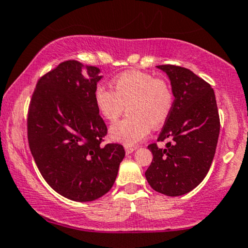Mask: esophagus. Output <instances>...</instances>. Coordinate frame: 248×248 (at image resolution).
<instances>
[{
    "instance_id": "34e87169",
    "label": "esophagus",
    "mask_w": 248,
    "mask_h": 248,
    "mask_svg": "<svg viewBox=\"0 0 248 248\" xmlns=\"http://www.w3.org/2000/svg\"><path fill=\"white\" fill-rule=\"evenodd\" d=\"M135 149H136L135 147H124V150H126L127 155H129V154H132Z\"/></svg>"
}]
</instances>
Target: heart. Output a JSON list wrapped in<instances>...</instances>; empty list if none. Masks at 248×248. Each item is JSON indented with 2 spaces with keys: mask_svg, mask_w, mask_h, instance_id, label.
Masks as SVG:
<instances>
[{
  "mask_svg": "<svg viewBox=\"0 0 248 248\" xmlns=\"http://www.w3.org/2000/svg\"><path fill=\"white\" fill-rule=\"evenodd\" d=\"M114 91L104 85L95 88L94 99L105 119L114 121L127 105L128 114L109 128L110 138L126 146H134L161 127L173 107V91L164 79L141 71H128L113 80Z\"/></svg>",
  "mask_w": 248,
  "mask_h": 248,
  "instance_id": "obj_1",
  "label": "heart"
}]
</instances>
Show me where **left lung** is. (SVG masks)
I'll list each match as a JSON object with an SVG mask.
<instances>
[{
	"instance_id": "left-lung-1",
	"label": "left lung",
	"mask_w": 248,
	"mask_h": 248,
	"mask_svg": "<svg viewBox=\"0 0 248 248\" xmlns=\"http://www.w3.org/2000/svg\"><path fill=\"white\" fill-rule=\"evenodd\" d=\"M169 78L173 107L157 141H169L164 149L149 144L153 162L146 178L155 191L170 197L186 195L205 178L217 148L220 121L212 87L192 71L175 65H158Z\"/></svg>"
}]
</instances>
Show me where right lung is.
Listing matches in <instances>:
<instances>
[{
	"label": "right lung",
	"mask_w": 248,
	"mask_h": 248,
	"mask_svg": "<svg viewBox=\"0 0 248 248\" xmlns=\"http://www.w3.org/2000/svg\"><path fill=\"white\" fill-rule=\"evenodd\" d=\"M100 69L77 61L43 76L31 98L28 140L37 168L62 197L92 202L112 189L124 157L121 144L101 146L107 127L94 93Z\"/></svg>",
	"instance_id": "add662e5"
}]
</instances>
